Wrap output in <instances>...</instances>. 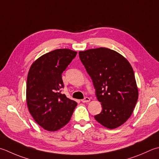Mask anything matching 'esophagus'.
<instances>
[{
    "instance_id": "1",
    "label": "esophagus",
    "mask_w": 159,
    "mask_h": 159,
    "mask_svg": "<svg viewBox=\"0 0 159 159\" xmlns=\"http://www.w3.org/2000/svg\"><path fill=\"white\" fill-rule=\"evenodd\" d=\"M81 101L83 102H89L90 101V98H88V97H85L84 99H82Z\"/></svg>"
}]
</instances>
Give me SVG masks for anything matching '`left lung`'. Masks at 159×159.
I'll return each instance as SVG.
<instances>
[{
	"instance_id": "obj_1",
	"label": "left lung",
	"mask_w": 159,
	"mask_h": 159,
	"mask_svg": "<svg viewBox=\"0 0 159 159\" xmlns=\"http://www.w3.org/2000/svg\"><path fill=\"white\" fill-rule=\"evenodd\" d=\"M79 58L101 102L102 110L94 119L108 129L122 125L131 116L139 98L132 65L119 53L105 48L80 51Z\"/></svg>"
}]
</instances>
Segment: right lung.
Returning <instances> with one entry per match:
<instances>
[{
	"label": "right lung",
	"mask_w": 159,
	"mask_h": 159,
	"mask_svg": "<svg viewBox=\"0 0 159 159\" xmlns=\"http://www.w3.org/2000/svg\"><path fill=\"white\" fill-rule=\"evenodd\" d=\"M77 52L58 49L33 62L28 72L26 101L34 120L43 129L55 132L69 123L77 102L61 93L62 73Z\"/></svg>",
	"instance_id": "obj_1"
}]
</instances>
